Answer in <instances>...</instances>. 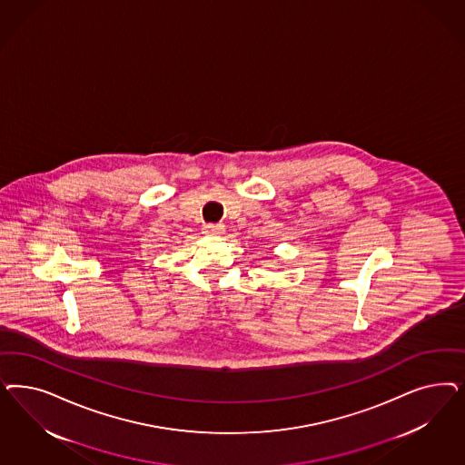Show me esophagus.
Returning <instances> with one entry per match:
<instances>
[{
    "label": "esophagus",
    "mask_w": 465,
    "mask_h": 465,
    "mask_svg": "<svg viewBox=\"0 0 465 465\" xmlns=\"http://www.w3.org/2000/svg\"><path fill=\"white\" fill-rule=\"evenodd\" d=\"M223 232H224V225L223 224H207L203 227L205 236H221Z\"/></svg>",
    "instance_id": "1"
}]
</instances>
